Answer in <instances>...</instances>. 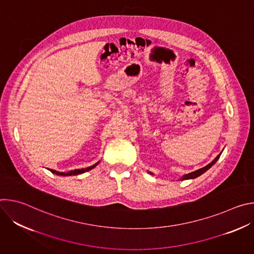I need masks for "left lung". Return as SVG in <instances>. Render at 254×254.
Here are the masks:
<instances>
[{
	"mask_svg": "<svg viewBox=\"0 0 254 254\" xmlns=\"http://www.w3.org/2000/svg\"><path fill=\"white\" fill-rule=\"evenodd\" d=\"M220 155L221 154H219L218 156H217L209 165H207V166H205L204 168H201V169H199V170H197V171H195V172H192V173H189V174H187V175H185V176H183L182 177V179L181 180H187V179H194V178H197V177H199L200 175H202L203 173H205L207 170H209L216 162H217V160H218L219 158H220Z\"/></svg>",
	"mask_w": 254,
	"mask_h": 254,
	"instance_id": "obj_1",
	"label": "left lung"
}]
</instances>
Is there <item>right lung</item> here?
Returning <instances> with one entry per match:
<instances>
[{
    "instance_id": "obj_1",
    "label": "right lung",
    "mask_w": 254,
    "mask_h": 254,
    "mask_svg": "<svg viewBox=\"0 0 254 254\" xmlns=\"http://www.w3.org/2000/svg\"><path fill=\"white\" fill-rule=\"evenodd\" d=\"M97 164H98V163H96V164H94V165H92V166H90V167H88V168H85V169H77V170H73V171H69V172H67V173L57 172V171H55V170H50V171H51L53 174H56V175H58V176H72V175H79V174H81V173H85V172H87V171H89V170L93 169Z\"/></svg>"
}]
</instances>
